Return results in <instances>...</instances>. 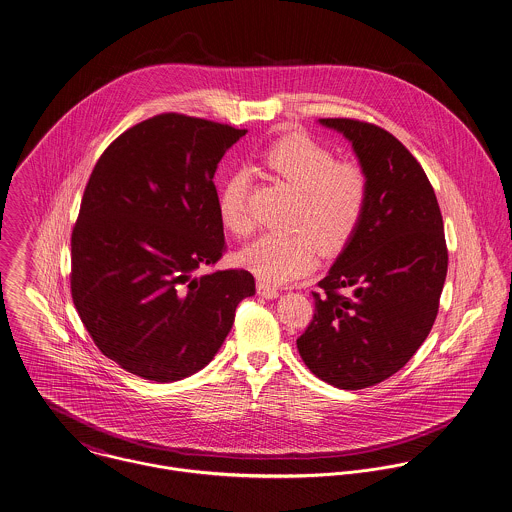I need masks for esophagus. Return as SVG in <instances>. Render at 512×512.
Listing matches in <instances>:
<instances>
[{"label": "esophagus", "mask_w": 512, "mask_h": 512, "mask_svg": "<svg viewBox=\"0 0 512 512\" xmlns=\"http://www.w3.org/2000/svg\"><path fill=\"white\" fill-rule=\"evenodd\" d=\"M256 291H258V295H262V297H266V299H276L279 295V291L276 287L264 283L262 279L256 283Z\"/></svg>", "instance_id": "1"}]
</instances>
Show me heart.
<instances>
[{
    "instance_id": "obj_1",
    "label": "heart",
    "mask_w": 512,
    "mask_h": 512,
    "mask_svg": "<svg viewBox=\"0 0 512 512\" xmlns=\"http://www.w3.org/2000/svg\"><path fill=\"white\" fill-rule=\"evenodd\" d=\"M260 164L279 182L297 191L291 234L266 233L240 250L238 262L256 278L287 283L309 274L323 252L340 250L356 233L368 205V176L354 162H336L334 152L303 133L274 140ZM250 178L244 170L227 174L217 195V213L234 236L252 229L248 215Z\"/></svg>"
}]
</instances>
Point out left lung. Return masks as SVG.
Wrapping results in <instances>:
<instances>
[{"label": "left lung", "instance_id": "8db88e82", "mask_svg": "<svg viewBox=\"0 0 512 512\" xmlns=\"http://www.w3.org/2000/svg\"><path fill=\"white\" fill-rule=\"evenodd\" d=\"M352 142L368 205L313 291L315 315L297 338L305 366L356 391L399 372L426 340L448 272L442 213L417 158L385 129L319 119Z\"/></svg>", "mask_w": 512, "mask_h": 512}]
</instances>
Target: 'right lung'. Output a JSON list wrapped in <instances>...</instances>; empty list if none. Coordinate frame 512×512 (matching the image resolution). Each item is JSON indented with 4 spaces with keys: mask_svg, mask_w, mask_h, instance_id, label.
Instances as JSON below:
<instances>
[{
    "mask_svg": "<svg viewBox=\"0 0 512 512\" xmlns=\"http://www.w3.org/2000/svg\"><path fill=\"white\" fill-rule=\"evenodd\" d=\"M246 129L162 113L99 156L72 231L70 287L103 356L168 383L205 368L256 293L246 270L201 274L225 252L217 164Z\"/></svg>",
    "mask_w": 512,
    "mask_h": 512,
    "instance_id": "obj_1",
    "label": "right lung"
}]
</instances>
